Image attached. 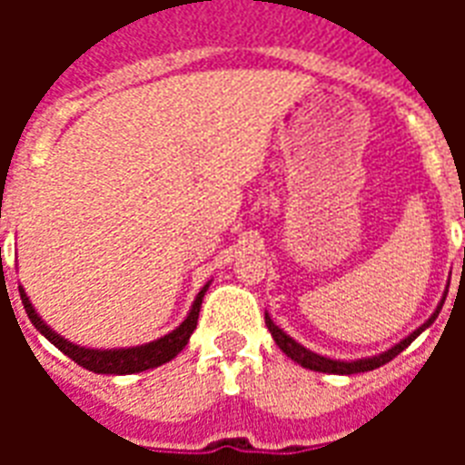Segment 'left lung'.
Wrapping results in <instances>:
<instances>
[{
    "label": "left lung",
    "mask_w": 465,
    "mask_h": 465,
    "mask_svg": "<svg viewBox=\"0 0 465 465\" xmlns=\"http://www.w3.org/2000/svg\"><path fill=\"white\" fill-rule=\"evenodd\" d=\"M444 299H447V294H444ZM444 299H441L440 306H437V311H434L432 316H430V321L420 325L418 331L411 332V335H408L405 340H401L398 345H393L391 350H386V352L376 354V357H367V360H357V361H340V360H331V357H321V354L311 352V350H306L304 345H299L297 340H292L290 335L282 331V328H277L268 313H265V325H268L270 335L275 338L277 347H280V350H282L287 357H292V360L297 361V364H302V367L313 369V371H323V374H360V371H371V369L381 367V364H386V361H391L393 357H398V354L403 352L405 347L411 345L412 340L418 338L420 332L434 323V318L440 316L441 306H444Z\"/></svg>",
    "instance_id": "obj_1"
}]
</instances>
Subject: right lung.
<instances>
[{"instance_id":"add662e5","label":"right lung","mask_w":465,"mask_h":465,"mask_svg":"<svg viewBox=\"0 0 465 465\" xmlns=\"http://www.w3.org/2000/svg\"><path fill=\"white\" fill-rule=\"evenodd\" d=\"M207 287H210V282L200 290V294H197L195 302H193V309H190L188 318H185L173 332H168V335L154 340V342H147V345L123 347V350H89V347L72 345L69 340H64L62 335H57L53 328H47V325L43 323V318L35 313L33 304L28 302V297H25L24 287H18V292H21V304H24L25 313L31 318V323L35 325V328H38L60 352L67 354L69 360H74L79 367L89 369L94 374H137V371H147V369L166 364V361H171L175 354L181 352L183 347L188 345L190 335H193V331H195L197 325V316H200V306H203V297L204 292H207Z\"/></svg>"}]
</instances>
